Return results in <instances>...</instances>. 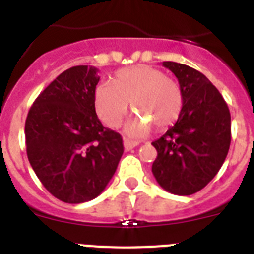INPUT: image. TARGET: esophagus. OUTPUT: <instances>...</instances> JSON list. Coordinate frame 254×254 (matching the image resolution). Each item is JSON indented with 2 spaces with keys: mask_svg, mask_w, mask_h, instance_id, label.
<instances>
[{
  "mask_svg": "<svg viewBox=\"0 0 254 254\" xmlns=\"http://www.w3.org/2000/svg\"><path fill=\"white\" fill-rule=\"evenodd\" d=\"M137 145H138V142H135V141H130V139L127 138L124 139V149L127 151H130L131 149H134Z\"/></svg>",
  "mask_w": 254,
  "mask_h": 254,
  "instance_id": "1",
  "label": "esophagus"
}]
</instances>
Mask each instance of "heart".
Instances as JSON below:
<instances>
[{
    "instance_id": "1",
    "label": "heart",
    "mask_w": 254,
    "mask_h": 254,
    "mask_svg": "<svg viewBox=\"0 0 254 254\" xmlns=\"http://www.w3.org/2000/svg\"><path fill=\"white\" fill-rule=\"evenodd\" d=\"M129 103L155 127L174 124L183 108V92L178 81L150 65L119 69L112 81L101 83L95 91V107L107 127H117L129 112ZM137 117L127 124L129 135L145 134L149 124Z\"/></svg>"
}]
</instances>
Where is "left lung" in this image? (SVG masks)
<instances>
[{
    "instance_id": "left-lung-1",
    "label": "left lung",
    "mask_w": 254,
    "mask_h": 254,
    "mask_svg": "<svg viewBox=\"0 0 254 254\" xmlns=\"http://www.w3.org/2000/svg\"><path fill=\"white\" fill-rule=\"evenodd\" d=\"M183 92L178 121L151 143V171L159 186L175 195H192L212 181L231 145V113L217 88L189 65L163 62Z\"/></svg>"
}]
</instances>
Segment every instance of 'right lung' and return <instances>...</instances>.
Instances as JSON below:
<instances>
[{"label": "right lung", "instance_id": "1", "mask_svg": "<svg viewBox=\"0 0 254 254\" xmlns=\"http://www.w3.org/2000/svg\"><path fill=\"white\" fill-rule=\"evenodd\" d=\"M99 80L95 67L65 69L41 92L26 119L30 165L46 190L69 204L99 196L124 153L121 135L96 115Z\"/></svg>", "mask_w": 254, "mask_h": 254}]
</instances>
